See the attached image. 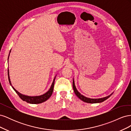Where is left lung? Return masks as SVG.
Returning a JSON list of instances; mask_svg holds the SVG:
<instances>
[{"mask_svg": "<svg viewBox=\"0 0 131 131\" xmlns=\"http://www.w3.org/2000/svg\"><path fill=\"white\" fill-rule=\"evenodd\" d=\"M73 88L74 93H75V94L77 95V97L79 99H80L81 101H84V102H86V103H98L103 102L104 101H105L106 100H107L108 98H109L113 93V92L112 93H111L110 95H109V96L103 97V98H90L85 97L77 90L76 87H75V85L74 79H73Z\"/></svg>", "mask_w": 131, "mask_h": 131, "instance_id": "obj_1", "label": "left lung"}]
</instances>
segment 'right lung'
Wrapping results in <instances>:
<instances>
[{
  "label": "right lung",
  "instance_id": "right-lung-1",
  "mask_svg": "<svg viewBox=\"0 0 131 131\" xmlns=\"http://www.w3.org/2000/svg\"><path fill=\"white\" fill-rule=\"evenodd\" d=\"M10 52H11V50L10 51ZM10 53H9V55L8 57V59H9V57L10 56ZM7 73H8V79H9V83H10V85L12 86V88H13V89L14 90V91L18 95L19 97H20L21 100H22L23 101H26V102L28 103H30V104L41 103L44 102L48 100V99L51 97V96L52 94V92L53 91L54 80H55V78H56V75L54 78L52 84V85H51L50 89H49V90L48 91H47V92H46L45 93L43 94L42 95H40V96H26V95L22 94L19 92H18V91L16 90L13 86H12L11 82L10 81V76H9V69H8V70H7Z\"/></svg>",
  "mask_w": 131,
  "mask_h": 131
}]
</instances>
